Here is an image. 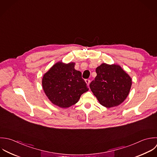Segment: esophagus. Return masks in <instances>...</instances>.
I'll list each match as a JSON object with an SVG mask.
<instances>
[{
	"instance_id": "esophagus-1",
	"label": "esophagus",
	"mask_w": 157,
	"mask_h": 157,
	"mask_svg": "<svg viewBox=\"0 0 157 157\" xmlns=\"http://www.w3.org/2000/svg\"><path fill=\"white\" fill-rule=\"evenodd\" d=\"M85 81L86 82V84H87V86L89 85V83H90V79H85Z\"/></svg>"
}]
</instances>
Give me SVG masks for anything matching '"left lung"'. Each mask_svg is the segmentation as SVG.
Returning a JSON list of instances; mask_svg holds the SVG:
<instances>
[{
	"label": "left lung",
	"instance_id": "obj_1",
	"mask_svg": "<svg viewBox=\"0 0 157 157\" xmlns=\"http://www.w3.org/2000/svg\"><path fill=\"white\" fill-rule=\"evenodd\" d=\"M97 76L90 88L100 103L106 108L121 104L127 97L132 86V79L116 65L102 63L96 68Z\"/></svg>",
	"mask_w": 157,
	"mask_h": 157
}]
</instances>
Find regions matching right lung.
<instances>
[{
	"label": "right lung",
	"instance_id": "add662e5",
	"mask_svg": "<svg viewBox=\"0 0 157 157\" xmlns=\"http://www.w3.org/2000/svg\"><path fill=\"white\" fill-rule=\"evenodd\" d=\"M74 67V63L58 62L43 78L42 86L46 96L53 104L60 108L75 105L81 95L89 90L81 73Z\"/></svg>",
	"mask_w": 157,
	"mask_h": 157
}]
</instances>
